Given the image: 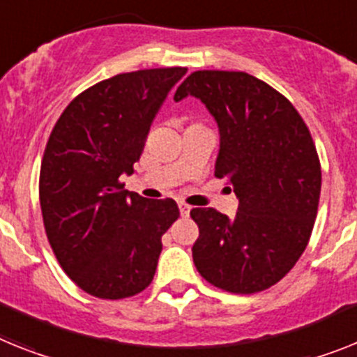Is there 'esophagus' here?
<instances>
[{
	"mask_svg": "<svg viewBox=\"0 0 357 357\" xmlns=\"http://www.w3.org/2000/svg\"><path fill=\"white\" fill-rule=\"evenodd\" d=\"M179 214L183 215V218H187V215L190 214V206H188L187 203H179Z\"/></svg>",
	"mask_w": 357,
	"mask_h": 357,
	"instance_id": "34e87169",
	"label": "esophagus"
}]
</instances>
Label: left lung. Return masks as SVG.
<instances>
[{
    "label": "left lung",
    "mask_w": 357,
    "mask_h": 357,
    "mask_svg": "<svg viewBox=\"0 0 357 357\" xmlns=\"http://www.w3.org/2000/svg\"><path fill=\"white\" fill-rule=\"evenodd\" d=\"M202 100L220 128L214 176L239 199L234 218L192 208L197 272L218 289L254 294L283 280L312 234L321 165L303 118L285 96L247 72L197 70L174 100Z\"/></svg>",
    "instance_id": "obj_1"
}]
</instances>
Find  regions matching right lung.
Instances as JSON below:
<instances>
[{
  "label": "right lung",
  "mask_w": 357,
  "mask_h": 357,
  "mask_svg": "<svg viewBox=\"0 0 357 357\" xmlns=\"http://www.w3.org/2000/svg\"><path fill=\"white\" fill-rule=\"evenodd\" d=\"M185 67L127 72L68 103L40 172L45 232L67 275L86 294L123 299L151 285L161 236L179 218L174 199L125 190L155 114Z\"/></svg>",
  "instance_id": "obj_1"
}]
</instances>
